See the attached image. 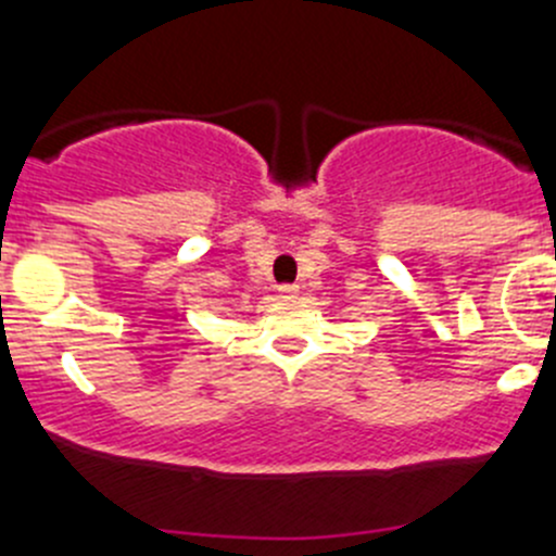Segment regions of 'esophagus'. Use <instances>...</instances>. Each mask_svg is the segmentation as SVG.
<instances>
[{"instance_id":"1","label":"esophagus","mask_w":556,"mask_h":556,"mask_svg":"<svg viewBox=\"0 0 556 556\" xmlns=\"http://www.w3.org/2000/svg\"><path fill=\"white\" fill-rule=\"evenodd\" d=\"M279 295H282V299H299V288H295V285H282V288H279Z\"/></svg>"}]
</instances>
